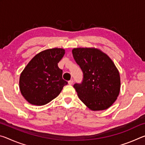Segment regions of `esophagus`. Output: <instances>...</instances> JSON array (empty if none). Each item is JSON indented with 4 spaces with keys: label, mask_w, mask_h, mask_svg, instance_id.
Masks as SVG:
<instances>
[{
    "label": "esophagus",
    "mask_w": 145,
    "mask_h": 145,
    "mask_svg": "<svg viewBox=\"0 0 145 145\" xmlns=\"http://www.w3.org/2000/svg\"><path fill=\"white\" fill-rule=\"evenodd\" d=\"M73 80L72 79L68 81V84H69V85H72V84H73Z\"/></svg>",
    "instance_id": "esophagus-1"
}]
</instances>
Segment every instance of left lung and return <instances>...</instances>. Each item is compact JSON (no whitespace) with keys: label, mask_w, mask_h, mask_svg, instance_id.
<instances>
[{"label":"left lung","mask_w":145,"mask_h":145,"mask_svg":"<svg viewBox=\"0 0 145 145\" xmlns=\"http://www.w3.org/2000/svg\"><path fill=\"white\" fill-rule=\"evenodd\" d=\"M72 54L83 72L82 82L73 85L78 98L92 111L107 109L116 101L120 90L116 66L97 48H73Z\"/></svg>","instance_id":"obj_1"}]
</instances>
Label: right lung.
Segmentation results:
<instances>
[{"mask_svg": "<svg viewBox=\"0 0 145 145\" xmlns=\"http://www.w3.org/2000/svg\"><path fill=\"white\" fill-rule=\"evenodd\" d=\"M63 48H51L36 54L20 77V89L29 103L43 105L57 97L68 82L57 63L65 54Z\"/></svg>", "mask_w": 145, "mask_h": 145, "instance_id": "add662e5", "label": "right lung"}]
</instances>
